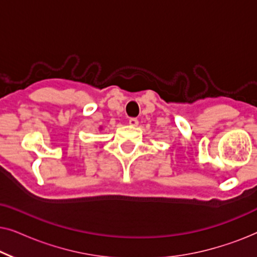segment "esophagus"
<instances>
[{
	"label": "esophagus",
	"instance_id": "34e87169",
	"mask_svg": "<svg viewBox=\"0 0 257 257\" xmlns=\"http://www.w3.org/2000/svg\"><path fill=\"white\" fill-rule=\"evenodd\" d=\"M128 124L131 125V126H137V125H138V119H137V118H131L128 120Z\"/></svg>",
	"mask_w": 257,
	"mask_h": 257
}]
</instances>
